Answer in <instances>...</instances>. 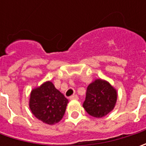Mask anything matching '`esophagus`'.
<instances>
[{
    "label": "esophagus",
    "instance_id": "obj_1",
    "mask_svg": "<svg viewBox=\"0 0 146 146\" xmlns=\"http://www.w3.org/2000/svg\"><path fill=\"white\" fill-rule=\"evenodd\" d=\"M70 100H73V99H76V100H77V99H79V97H78V96H77L76 94H74V95L70 96Z\"/></svg>",
    "mask_w": 146,
    "mask_h": 146
}]
</instances>
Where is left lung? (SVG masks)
I'll list each match as a JSON object with an SVG mask.
<instances>
[{"label":"left lung","instance_id":"1","mask_svg":"<svg viewBox=\"0 0 146 146\" xmlns=\"http://www.w3.org/2000/svg\"><path fill=\"white\" fill-rule=\"evenodd\" d=\"M117 93L108 82L97 80L87 88L86 98L83 106L88 114L96 118H102L115 107Z\"/></svg>","mask_w":146,"mask_h":146}]
</instances>
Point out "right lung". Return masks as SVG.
<instances>
[{
  "mask_svg": "<svg viewBox=\"0 0 146 146\" xmlns=\"http://www.w3.org/2000/svg\"><path fill=\"white\" fill-rule=\"evenodd\" d=\"M67 103V98L52 82L48 81L31 91L29 106L38 119L47 124H54L62 119Z\"/></svg>",
  "mask_w": 146,
  "mask_h": 146,
  "instance_id": "1",
  "label": "right lung"
}]
</instances>
